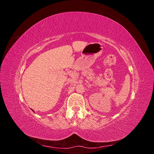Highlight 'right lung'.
Here are the masks:
<instances>
[{
	"label": "right lung",
	"mask_w": 154,
	"mask_h": 154,
	"mask_svg": "<svg viewBox=\"0 0 154 154\" xmlns=\"http://www.w3.org/2000/svg\"><path fill=\"white\" fill-rule=\"evenodd\" d=\"M32 111H33V110H32ZM33 112H34V111H33Z\"/></svg>",
	"instance_id": "right-lung-1"
}]
</instances>
